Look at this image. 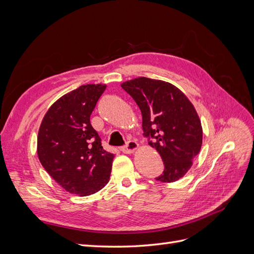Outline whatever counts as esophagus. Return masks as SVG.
<instances>
[{
  "label": "esophagus",
  "instance_id": "34e87169",
  "mask_svg": "<svg viewBox=\"0 0 254 254\" xmlns=\"http://www.w3.org/2000/svg\"><path fill=\"white\" fill-rule=\"evenodd\" d=\"M137 148H139V144H137L135 141H129L125 146L121 147V150L125 153H132Z\"/></svg>",
  "mask_w": 254,
  "mask_h": 254
}]
</instances>
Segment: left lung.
<instances>
[{
  "mask_svg": "<svg viewBox=\"0 0 254 254\" xmlns=\"http://www.w3.org/2000/svg\"><path fill=\"white\" fill-rule=\"evenodd\" d=\"M142 112V127L149 145L164 163L161 182H175L186 175L201 149L202 127L187 95L163 80L137 77L123 82Z\"/></svg>",
  "mask_w": 254,
  "mask_h": 254,
  "instance_id": "left-lung-1",
  "label": "left lung"
}]
</instances>
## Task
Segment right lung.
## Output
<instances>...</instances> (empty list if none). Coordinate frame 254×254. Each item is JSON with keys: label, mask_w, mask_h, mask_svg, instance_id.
I'll return each mask as SVG.
<instances>
[{"label": "right lung", "mask_w": 254, "mask_h": 254, "mask_svg": "<svg viewBox=\"0 0 254 254\" xmlns=\"http://www.w3.org/2000/svg\"><path fill=\"white\" fill-rule=\"evenodd\" d=\"M107 86L83 84L54 103L41 122L37 152L44 170L71 194L89 196L109 182L113 153L106 151L90 115Z\"/></svg>", "instance_id": "right-lung-1"}]
</instances>
